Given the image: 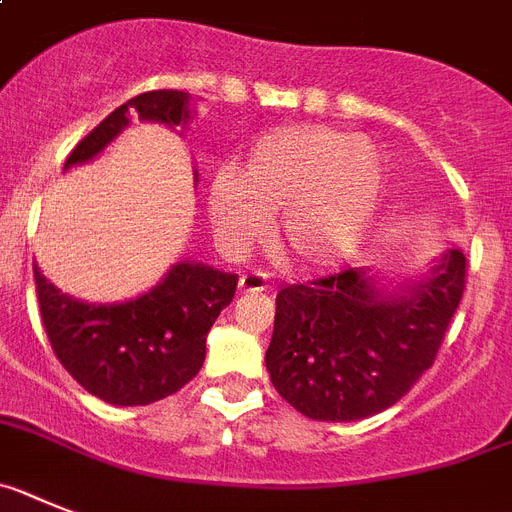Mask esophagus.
I'll list each match as a JSON object with an SVG mask.
<instances>
[{"label": "esophagus", "mask_w": 512, "mask_h": 512, "mask_svg": "<svg viewBox=\"0 0 512 512\" xmlns=\"http://www.w3.org/2000/svg\"><path fill=\"white\" fill-rule=\"evenodd\" d=\"M239 291L244 293H260L268 291V275L260 273V270H250L239 278Z\"/></svg>", "instance_id": "obj_1"}]
</instances>
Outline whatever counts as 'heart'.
<instances>
[{
    "label": "heart",
    "instance_id": "obj_1",
    "mask_svg": "<svg viewBox=\"0 0 512 512\" xmlns=\"http://www.w3.org/2000/svg\"><path fill=\"white\" fill-rule=\"evenodd\" d=\"M384 167L371 144L327 126H286L252 146L244 170L224 164L208 185V216L229 252L265 239L283 213L286 250L304 265H337L366 239Z\"/></svg>",
    "mask_w": 512,
    "mask_h": 512
}]
</instances>
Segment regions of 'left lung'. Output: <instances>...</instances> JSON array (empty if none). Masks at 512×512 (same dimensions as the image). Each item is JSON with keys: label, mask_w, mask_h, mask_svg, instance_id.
Listing matches in <instances>:
<instances>
[{"label": "left lung", "mask_w": 512, "mask_h": 512, "mask_svg": "<svg viewBox=\"0 0 512 512\" xmlns=\"http://www.w3.org/2000/svg\"><path fill=\"white\" fill-rule=\"evenodd\" d=\"M464 288L461 250L397 291L363 268L293 283L275 296L270 381L311 420L379 415L433 366Z\"/></svg>", "instance_id": "obj_1"}]
</instances>
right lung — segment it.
Returning <instances> with one entry per match:
<instances>
[{
    "mask_svg": "<svg viewBox=\"0 0 512 512\" xmlns=\"http://www.w3.org/2000/svg\"><path fill=\"white\" fill-rule=\"evenodd\" d=\"M131 118L177 128L193 118L190 95L154 90L115 108L77 144L64 170L90 162ZM198 180V172H195ZM35 291L46 335L61 366L95 394L118 407L159 402L195 379L206 361V337L237 291V275L203 262H177L139 299L87 304L46 281L33 265Z\"/></svg>",
    "mask_w": 512,
    "mask_h": 512,
    "instance_id": "obj_1",
    "label": "right lung"
}]
</instances>
